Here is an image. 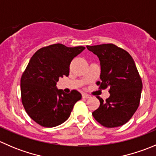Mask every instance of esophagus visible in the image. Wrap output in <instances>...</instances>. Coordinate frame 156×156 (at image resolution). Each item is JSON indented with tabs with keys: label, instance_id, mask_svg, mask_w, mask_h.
Returning <instances> with one entry per match:
<instances>
[{
	"label": "esophagus",
	"instance_id": "esophagus-1",
	"mask_svg": "<svg viewBox=\"0 0 156 156\" xmlns=\"http://www.w3.org/2000/svg\"><path fill=\"white\" fill-rule=\"evenodd\" d=\"M82 97L84 99H89V98H90L91 96L89 95V94L84 93V94H82Z\"/></svg>",
	"mask_w": 156,
	"mask_h": 156
}]
</instances>
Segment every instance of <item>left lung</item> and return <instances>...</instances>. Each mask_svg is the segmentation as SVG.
I'll return each instance as SVG.
<instances>
[{
	"mask_svg": "<svg viewBox=\"0 0 156 156\" xmlns=\"http://www.w3.org/2000/svg\"><path fill=\"white\" fill-rule=\"evenodd\" d=\"M100 62V88L109 87L110 96L106 101L97 97L100 107L93 112L96 121L106 127L126 124L140 105L142 80L130 54L112 44L87 46Z\"/></svg>",
	"mask_w": 156,
	"mask_h": 156,
	"instance_id": "8db88e82",
	"label": "left lung"
}]
</instances>
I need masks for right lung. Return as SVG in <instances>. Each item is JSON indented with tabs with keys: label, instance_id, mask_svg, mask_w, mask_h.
I'll use <instances>...</instances> for the list:
<instances>
[{
	"label": "right lung",
	"instance_id": "obj_1",
	"mask_svg": "<svg viewBox=\"0 0 156 156\" xmlns=\"http://www.w3.org/2000/svg\"><path fill=\"white\" fill-rule=\"evenodd\" d=\"M84 49L55 44L41 48L31 58L22 75L20 87L23 106L36 123L53 127L69 119L81 94L75 90L66 94L56 88V82L68 76L71 62Z\"/></svg>",
	"mask_w": 156,
	"mask_h": 156
}]
</instances>
